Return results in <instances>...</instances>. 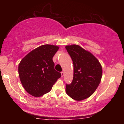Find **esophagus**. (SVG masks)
Returning <instances> with one entry per match:
<instances>
[{"instance_id": "esophagus-1", "label": "esophagus", "mask_w": 124, "mask_h": 124, "mask_svg": "<svg viewBox=\"0 0 124 124\" xmlns=\"http://www.w3.org/2000/svg\"><path fill=\"white\" fill-rule=\"evenodd\" d=\"M61 76H62V78H63V76H64V72H61Z\"/></svg>"}]
</instances>
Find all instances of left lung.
Listing matches in <instances>:
<instances>
[{"instance_id": "8db88e82", "label": "left lung", "mask_w": 124, "mask_h": 124, "mask_svg": "<svg viewBox=\"0 0 124 124\" xmlns=\"http://www.w3.org/2000/svg\"><path fill=\"white\" fill-rule=\"evenodd\" d=\"M67 51L73 63V79L66 85L67 94L81 101L90 97L99 86L103 69L99 60L89 51L76 44L66 45Z\"/></svg>"}]
</instances>
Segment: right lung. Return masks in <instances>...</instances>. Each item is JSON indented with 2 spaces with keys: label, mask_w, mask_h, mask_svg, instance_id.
Listing matches in <instances>:
<instances>
[{
  "label": "right lung",
  "mask_w": 124,
  "mask_h": 124,
  "mask_svg": "<svg viewBox=\"0 0 124 124\" xmlns=\"http://www.w3.org/2000/svg\"><path fill=\"white\" fill-rule=\"evenodd\" d=\"M45 44L35 48L21 59L18 75L23 86L31 96L41 97L51 91L61 74L54 69L52 58L59 49Z\"/></svg>",
  "instance_id": "right-lung-1"
}]
</instances>
